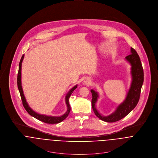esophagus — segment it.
I'll list each match as a JSON object with an SVG mask.
<instances>
[{"label":"esophagus","mask_w":158,"mask_h":158,"mask_svg":"<svg viewBox=\"0 0 158 158\" xmlns=\"http://www.w3.org/2000/svg\"><path fill=\"white\" fill-rule=\"evenodd\" d=\"M90 82H91V81H90V79L89 78H85V80H84V83L85 84V85H90Z\"/></svg>","instance_id":"34e87169"}]
</instances>
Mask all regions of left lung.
<instances>
[{"mask_svg": "<svg viewBox=\"0 0 158 158\" xmlns=\"http://www.w3.org/2000/svg\"><path fill=\"white\" fill-rule=\"evenodd\" d=\"M126 60L131 64L132 81L125 100L120 104L115 111L108 116H103L98 111L95 103L98 98V94L93 89L90 92L92 95V107L93 111L100 119L106 122H115L127 115L137 105L140 95L141 88L143 83V70L139 55L133 48H131V54L125 57Z\"/></svg>", "mask_w": 158, "mask_h": 158, "instance_id": "8db88e82", "label": "left lung"}]
</instances>
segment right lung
I'll list each match as a JSON object with an SVG mask.
<instances>
[{
	"label": "right lung",
	"instance_id": "right-lung-1",
	"mask_svg": "<svg viewBox=\"0 0 158 158\" xmlns=\"http://www.w3.org/2000/svg\"><path fill=\"white\" fill-rule=\"evenodd\" d=\"M24 58V55H23L22 56V58L20 60L19 62V70H18V78H17V82H18V89L19 90L20 92V95H21V97L22 99V102H23V106L24 107V108L25 109V110L27 111V113H28L30 115L33 116V117L36 118V119L42 121L46 123H51V124H55V123H60L61 122H62L63 120H64L69 115V114L70 111V106L69 105V98L70 97V96L71 95V94H72V92H73V90H75L77 88V85H75V86H73L70 90L69 91L66 98H65V100H66V104L67 105L68 107V110L67 111L64 113L63 115L61 116H58V117H55V116H48V115H42V114H40L38 113L35 112L28 105L25 97L24 96L23 94V88H22V83H21V67H22V63H23V59Z\"/></svg>",
	"mask_w": 158,
	"mask_h": 158
}]
</instances>
